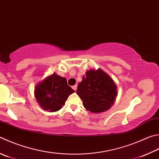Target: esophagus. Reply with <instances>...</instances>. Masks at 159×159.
I'll return each instance as SVG.
<instances>
[{
	"label": "esophagus",
	"instance_id": "obj_1",
	"mask_svg": "<svg viewBox=\"0 0 159 159\" xmlns=\"http://www.w3.org/2000/svg\"><path fill=\"white\" fill-rule=\"evenodd\" d=\"M72 88H73V89H74V90L76 91V89H77V85H74V86H72Z\"/></svg>",
	"mask_w": 159,
	"mask_h": 159
}]
</instances>
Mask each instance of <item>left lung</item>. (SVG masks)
<instances>
[{
    "label": "left lung",
    "instance_id": "8db88e82",
    "mask_svg": "<svg viewBox=\"0 0 159 159\" xmlns=\"http://www.w3.org/2000/svg\"><path fill=\"white\" fill-rule=\"evenodd\" d=\"M114 80L102 69L88 70L79 83L76 93L83 105L94 113L105 112L114 104L117 96Z\"/></svg>",
    "mask_w": 159,
    "mask_h": 159
}]
</instances>
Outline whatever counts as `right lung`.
<instances>
[{"mask_svg": "<svg viewBox=\"0 0 159 159\" xmlns=\"http://www.w3.org/2000/svg\"><path fill=\"white\" fill-rule=\"evenodd\" d=\"M74 92L65 78L54 72L37 83L34 94L40 107L45 111L56 112L62 108L69 96Z\"/></svg>", "mask_w": 159, "mask_h": 159, "instance_id": "1", "label": "right lung"}]
</instances>
